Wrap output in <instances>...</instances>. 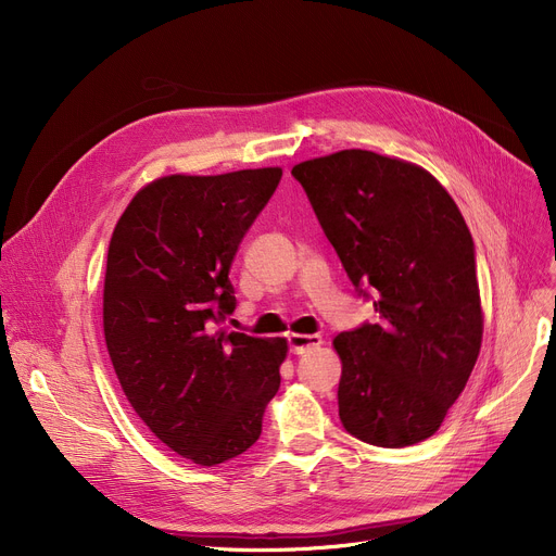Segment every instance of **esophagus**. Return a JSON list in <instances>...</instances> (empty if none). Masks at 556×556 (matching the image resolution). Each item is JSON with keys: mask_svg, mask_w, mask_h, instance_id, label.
Instances as JSON below:
<instances>
[{"mask_svg": "<svg viewBox=\"0 0 556 556\" xmlns=\"http://www.w3.org/2000/svg\"><path fill=\"white\" fill-rule=\"evenodd\" d=\"M319 344H323V338H319V336H302V333H290L288 336L290 354H298V356L308 352V349L319 346Z\"/></svg>", "mask_w": 556, "mask_h": 556, "instance_id": "34e87169", "label": "esophagus"}]
</instances>
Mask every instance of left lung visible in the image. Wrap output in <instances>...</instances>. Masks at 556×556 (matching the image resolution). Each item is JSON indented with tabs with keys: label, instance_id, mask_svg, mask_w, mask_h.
Wrapping results in <instances>:
<instances>
[{
	"label": "left lung",
	"instance_id": "8db88e82",
	"mask_svg": "<svg viewBox=\"0 0 556 556\" xmlns=\"http://www.w3.org/2000/svg\"><path fill=\"white\" fill-rule=\"evenodd\" d=\"M293 178L376 325L336 336L340 421L361 442L403 448L440 430L482 342L476 245L432 175L371 151L293 166Z\"/></svg>",
	"mask_w": 556,
	"mask_h": 556
}]
</instances>
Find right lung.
Instances as JSON below:
<instances>
[{
  "instance_id": "right-lung-1",
  "label": "right lung",
  "mask_w": 556,
  "mask_h": 556,
  "mask_svg": "<svg viewBox=\"0 0 556 556\" xmlns=\"http://www.w3.org/2000/svg\"><path fill=\"white\" fill-rule=\"evenodd\" d=\"M281 168L168 175L116 223L105 266L103 331L141 421L200 466L245 453L277 394L283 338L220 331L237 308L231 261Z\"/></svg>"
}]
</instances>
